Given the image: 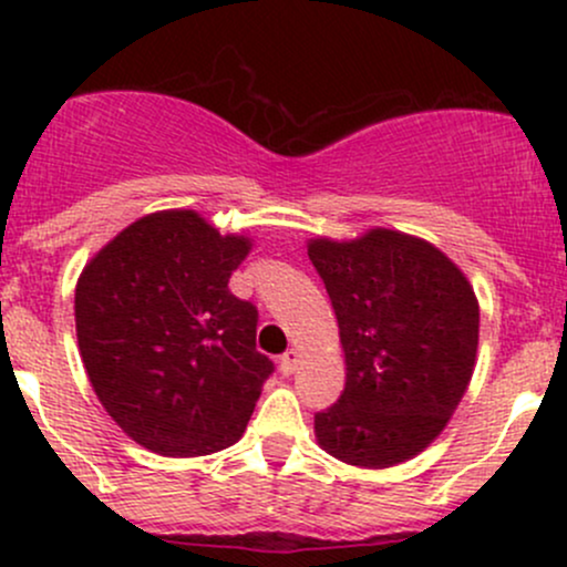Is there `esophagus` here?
<instances>
[{
    "label": "esophagus",
    "mask_w": 567,
    "mask_h": 567,
    "mask_svg": "<svg viewBox=\"0 0 567 567\" xmlns=\"http://www.w3.org/2000/svg\"><path fill=\"white\" fill-rule=\"evenodd\" d=\"M298 362H301V351L298 349H288L282 357H279V370H282V375H292L296 373Z\"/></svg>",
    "instance_id": "34e87169"
}]
</instances>
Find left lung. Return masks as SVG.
Here are the masks:
<instances>
[{"label": "left lung", "instance_id": "left-lung-1", "mask_svg": "<svg viewBox=\"0 0 567 567\" xmlns=\"http://www.w3.org/2000/svg\"><path fill=\"white\" fill-rule=\"evenodd\" d=\"M333 303L347 386L315 415L322 451L362 470L419 455L472 381L480 306L464 271L410 234L370 229L349 243L311 239Z\"/></svg>", "mask_w": 567, "mask_h": 567}]
</instances>
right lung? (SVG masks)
Segmentation results:
<instances>
[{
  "instance_id": "obj_1",
  "label": "right lung",
  "mask_w": 567,
  "mask_h": 567,
  "mask_svg": "<svg viewBox=\"0 0 567 567\" xmlns=\"http://www.w3.org/2000/svg\"><path fill=\"white\" fill-rule=\"evenodd\" d=\"M250 239L194 210L122 229L84 266L76 341L97 400L159 455H210L243 437L275 362L256 349L258 309L229 277Z\"/></svg>"
}]
</instances>
